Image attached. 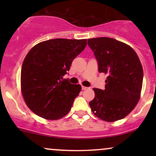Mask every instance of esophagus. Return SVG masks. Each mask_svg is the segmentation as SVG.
<instances>
[{
    "mask_svg": "<svg viewBox=\"0 0 156 156\" xmlns=\"http://www.w3.org/2000/svg\"><path fill=\"white\" fill-rule=\"evenodd\" d=\"M82 90H86V89H88V87H83V86H82Z\"/></svg>",
    "mask_w": 156,
    "mask_h": 156,
    "instance_id": "obj_1",
    "label": "esophagus"
}]
</instances>
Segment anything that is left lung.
<instances>
[{
  "label": "left lung",
  "instance_id": "1",
  "mask_svg": "<svg viewBox=\"0 0 156 156\" xmlns=\"http://www.w3.org/2000/svg\"><path fill=\"white\" fill-rule=\"evenodd\" d=\"M98 62V71L106 74L105 89L94 88L89 103L96 117L106 122L122 119L130 114L140 98L143 69L131 47L108 37L88 39Z\"/></svg>",
  "mask_w": 156,
  "mask_h": 156
}]
</instances>
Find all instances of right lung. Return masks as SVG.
Returning a JSON list of instances; mask_svg holds the SVG:
<instances>
[{"label": "right lung", "instance_id": "add662e5", "mask_svg": "<svg viewBox=\"0 0 156 156\" xmlns=\"http://www.w3.org/2000/svg\"><path fill=\"white\" fill-rule=\"evenodd\" d=\"M86 46L87 39H53L28 52L21 69V90L26 105L37 115L58 119L69 112L81 87L63 76Z\"/></svg>", "mask_w": 156, "mask_h": 156}]
</instances>
